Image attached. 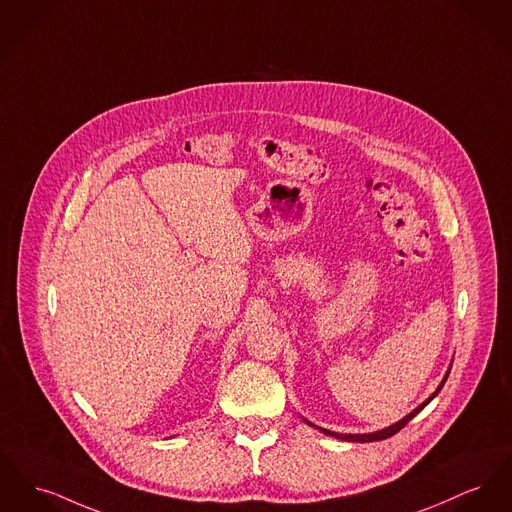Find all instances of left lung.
Instances as JSON below:
<instances>
[{
  "label": "left lung",
  "mask_w": 512,
  "mask_h": 512,
  "mask_svg": "<svg viewBox=\"0 0 512 512\" xmlns=\"http://www.w3.org/2000/svg\"><path fill=\"white\" fill-rule=\"evenodd\" d=\"M451 365H449V371L445 373V377H443V381H441V385L437 387V391L433 392L427 400H423L421 402L420 406L416 408V410H412L408 416H404L402 420L396 421V423H392V425H389V427H385V429H379V431H373V433H336V431H331V429H325V427H319V425H313L311 421L305 420L303 418V421L307 423V425H311V427H315V429H319L321 433H325V435H329V437H336V439H340V441H352V443H373V441H383V439H389V437H392L394 433H398L408 421L412 420L414 416H418L420 414L421 410L439 394V391L443 389V385H445V381H447V377H449V373H451Z\"/></svg>",
  "instance_id": "left-lung-1"
}]
</instances>
